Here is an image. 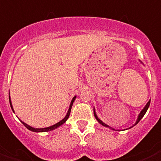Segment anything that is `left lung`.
Masks as SVG:
<instances>
[{"label":"left lung","mask_w":161,"mask_h":161,"mask_svg":"<svg viewBox=\"0 0 161 161\" xmlns=\"http://www.w3.org/2000/svg\"><path fill=\"white\" fill-rule=\"evenodd\" d=\"M150 103H151V100H150V101L148 102L147 103V105L145 106V108H144L143 109H142V112H140L139 116H138V120H137V121H136L135 125H137V124H138V122L140 121V120H141V119H142V118L143 117V116H144V115H145V113H146V112H147V111L148 108H149V106H150ZM94 116H95V118H96V120H97V121L99 122V123L101 124V125H103V126H105V127H109V126H108V125H106L105 123H103V122L101 120H99V119H98V118H97V115H96V113H95V112H94Z\"/></svg>","instance_id":"8db88e82"}]
</instances>
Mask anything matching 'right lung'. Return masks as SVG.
I'll return each instance as SVG.
<instances>
[{"label": "right lung", "instance_id": "right-lung-1", "mask_svg": "<svg viewBox=\"0 0 161 161\" xmlns=\"http://www.w3.org/2000/svg\"><path fill=\"white\" fill-rule=\"evenodd\" d=\"M75 97H74L73 98H72V100H71V105H70V108H69V110H68V112H67V116L64 117V119H63V120H61V121H59L58 123L55 124V125H53L50 126V127H47V128H43V129H35V128H32L31 127V126L29 125H27V124H25L24 122L21 121L22 123L23 124V125L25 126L27 129H28L29 130H31V131H33V132H48V131H50V130H54V129H56V128L58 127H59L60 125H62L63 124L65 123L66 120L68 119V117H69L70 116V113H71V107H72V104H73V102L74 100H75ZM9 104H10V107H11L12 110H13V112H14V109H13V107H12V104H11V101H10V97L9 98Z\"/></svg>", "mask_w": 161, "mask_h": 161}]
</instances>
